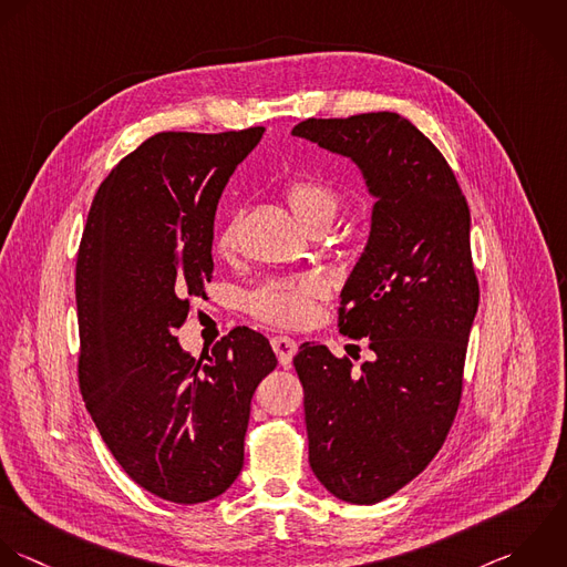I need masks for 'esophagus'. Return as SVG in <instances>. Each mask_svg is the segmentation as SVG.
Masks as SVG:
<instances>
[{"label":"esophagus","instance_id":"34e87169","mask_svg":"<svg viewBox=\"0 0 567 567\" xmlns=\"http://www.w3.org/2000/svg\"><path fill=\"white\" fill-rule=\"evenodd\" d=\"M271 347H274V351H276V355H278V362H280L282 367H289V364H291V358H293L296 351H298V342H296L293 338H287V336H276V338H271Z\"/></svg>","mask_w":567,"mask_h":567}]
</instances>
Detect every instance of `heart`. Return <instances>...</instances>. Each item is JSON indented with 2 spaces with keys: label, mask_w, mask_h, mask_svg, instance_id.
I'll return each instance as SVG.
<instances>
[{
  "label": "heart",
  "mask_w": 567,
  "mask_h": 567,
  "mask_svg": "<svg viewBox=\"0 0 567 567\" xmlns=\"http://www.w3.org/2000/svg\"><path fill=\"white\" fill-rule=\"evenodd\" d=\"M285 198L298 220L311 231L327 227L336 218L342 200L336 187L316 176L291 178L285 187ZM238 234L240 216H234L216 234V251L220 256H231L238 249ZM327 296L329 287L318 276L269 278L247 293L245 309L260 322L282 329H298L313 322L318 302H322Z\"/></svg>",
  "instance_id": "1"
}]
</instances>
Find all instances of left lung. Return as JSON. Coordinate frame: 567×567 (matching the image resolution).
<instances>
[{
    "label": "left lung",
    "mask_w": 567,
    "mask_h": 567,
    "mask_svg": "<svg viewBox=\"0 0 567 567\" xmlns=\"http://www.w3.org/2000/svg\"><path fill=\"white\" fill-rule=\"evenodd\" d=\"M291 134L351 156L378 196L338 309L340 333L369 338L373 358L355 369L318 342L293 358L313 475L371 506L415 480L455 422L480 305L471 209L444 154L395 112L307 118Z\"/></svg>",
    "instance_id": "left-lung-1"
}]
</instances>
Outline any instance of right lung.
<instances>
[{"label":"right lung","instance_id":"right-lung-1","mask_svg":"<svg viewBox=\"0 0 567 567\" xmlns=\"http://www.w3.org/2000/svg\"><path fill=\"white\" fill-rule=\"evenodd\" d=\"M262 132L150 136L99 185L79 243L85 409L130 480L183 506L234 484L254 391L278 364L247 327L200 360L174 336L214 271L218 198Z\"/></svg>","mask_w":567,"mask_h":567}]
</instances>
